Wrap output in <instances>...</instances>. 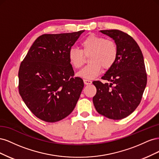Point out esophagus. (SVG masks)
<instances>
[{"label": "esophagus", "mask_w": 159, "mask_h": 159, "mask_svg": "<svg viewBox=\"0 0 159 159\" xmlns=\"http://www.w3.org/2000/svg\"><path fill=\"white\" fill-rule=\"evenodd\" d=\"M84 84L85 85H89V84H91V83H92V81H91L89 80H88V79H84Z\"/></svg>", "instance_id": "1"}]
</instances>
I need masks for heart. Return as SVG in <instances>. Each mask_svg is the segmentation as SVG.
<instances>
[{"instance_id": "b5f03b06", "label": "heart", "mask_w": 159, "mask_h": 159, "mask_svg": "<svg viewBox=\"0 0 159 159\" xmlns=\"http://www.w3.org/2000/svg\"><path fill=\"white\" fill-rule=\"evenodd\" d=\"M81 50L71 48L68 58L75 69L81 68L85 64V56H89L90 63L78 73V76L85 79H93L100 73L102 68L108 70L117 60L118 47L115 42L104 37L90 34L81 42Z\"/></svg>"}]
</instances>
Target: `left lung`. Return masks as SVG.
Here are the masks:
<instances>
[{"mask_svg": "<svg viewBox=\"0 0 159 159\" xmlns=\"http://www.w3.org/2000/svg\"><path fill=\"white\" fill-rule=\"evenodd\" d=\"M112 38L118 47L114 65L102 79L94 81L97 93L93 102L97 111L109 119L119 120L131 114L140 103L147 76L142 52L136 41L119 30H100Z\"/></svg>", "mask_w": 159, "mask_h": 159, "instance_id": "obj_1", "label": "left lung"}]
</instances>
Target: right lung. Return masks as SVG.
Listing matches in <instances>:
<instances>
[{"label": "right lung", "instance_id": "1", "mask_svg": "<svg viewBox=\"0 0 159 159\" xmlns=\"http://www.w3.org/2000/svg\"><path fill=\"white\" fill-rule=\"evenodd\" d=\"M84 32L42 34L21 62L19 93L30 111L42 121H60L78 102L84 84L74 77L68 52Z\"/></svg>", "mask_w": 159, "mask_h": 159}]
</instances>
